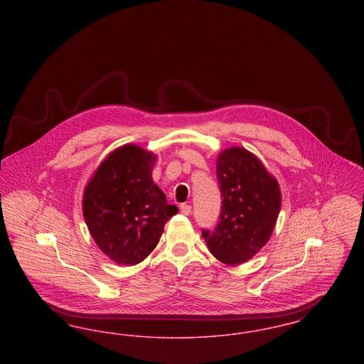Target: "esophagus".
I'll list each match as a JSON object with an SVG mask.
<instances>
[{
  "mask_svg": "<svg viewBox=\"0 0 364 364\" xmlns=\"http://www.w3.org/2000/svg\"><path fill=\"white\" fill-rule=\"evenodd\" d=\"M180 211H181V214H184V215H190V214H191L190 205H181V206H180Z\"/></svg>",
  "mask_w": 364,
  "mask_h": 364,
  "instance_id": "obj_1",
  "label": "esophagus"
}]
</instances>
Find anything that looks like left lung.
Returning <instances> with one entry per match:
<instances>
[{
    "instance_id": "1",
    "label": "left lung",
    "mask_w": 364,
    "mask_h": 364,
    "mask_svg": "<svg viewBox=\"0 0 364 364\" xmlns=\"http://www.w3.org/2000/svg\"><path fill=\"white\" fill-rule=\"evenodd\" d=\"M217 178L223 196L220 223L202 230L208 251L225 264L251 259L269 242L281 208L277 178L259 158L242 147H229L217 156Z\"/></svg>"
}]
</instances>
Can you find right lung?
<instances>
[{
    "label": "right lung",
    "instance_id": "add662e5",
    "mask_svg": "<svg viewBox=\"0 0 364 364\" xmlns=\"http://www.w3.org/2000/svg\"><path fill=\"white\" fill-rule=\"evenodd\" d=\"M156 156L124 144L105 158L83 193V217L106 257L122 266L146 259L178 213L153 181Z\"/></svg>",
    "mask_w": 364,
    "mask_h": 364
}]
</instances>
